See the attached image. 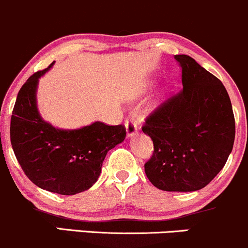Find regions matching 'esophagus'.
Here are the masks:
<instances>
[{
  "instance_id": "1",
  "label": "esophagus",
  "mask_w": 248,
  "mask_h": 248,
  "mask_svg": "<svg viewBox=\"0 0 248 248\" xmlns=\"http://www.w3.org/2000/svg\"><path fill=\"white\" fill-rule=\"evenodd\" d=\"M124 124H126V130H127V136L128 138H132L138 132V126H136L135 121L133 120V119H127L126 122H124Z\"/></svg>"
}]
</instances>
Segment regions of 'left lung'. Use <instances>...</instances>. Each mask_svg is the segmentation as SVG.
Wrapping results in <instances>:
<instances>
[{
    "label": "left lung",
    "instance_id": "left-lung-1",
    "mask_svg": "<svg viewBox=\"0 0 248 248\" xmlns=\"http://www.w3.org/2000/svg\"><path fill=\"white\" fill-rule=\"evenodd\" d=\"M175 59L183 88L147 116L142 130L152 138L154 153L144 171L157 189L189 192L203 189L224 168L235 122L223 82L191 57Z\"/></svg>",
    "mask_w": 248,
    "mask_h": 248
}]
</instances>
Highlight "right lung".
Segmentation results:
<instances>
[{"instance_id":"1","label":"right lung","mask_w":248,"mask_h":248,"mask_svg":"<svg viewBox=\"0 0 248 248\" xmlns=\"http://www.w3.org/2000/svg\"><path fill=\"white\" fill-rule=\"evenodd\" d=\"M53 64L33 73L19 90L11 115L10 141L19 166L33 184L70 196L98 181L108 150L124 140L126 128L96 121L67 130L43 120L37 108V86Z\"/></svg>"}]
</instances>
